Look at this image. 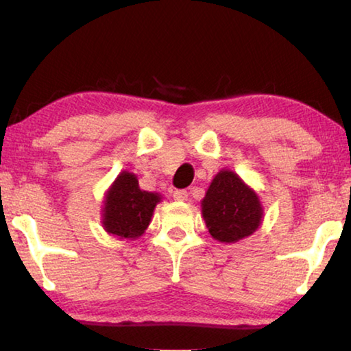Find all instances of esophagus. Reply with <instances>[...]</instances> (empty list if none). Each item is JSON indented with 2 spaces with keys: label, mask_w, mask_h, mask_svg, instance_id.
<instances>
[{
  "label": "esophagus",
  "mask_w": 351,
  "mask_h": 351,
  "mask_svg": "<svg viewBox=\"0 0 351 351\" xmlns=\"http://www.w3.org/2000/svg\"><path fill=\"white\" fill-rule=\"evenodd\" d=\"M187 197H189L187 190H175L173 192V198L178 201H186Z\"/></svg>",
  "instance_id": "1"
}]
</instances>
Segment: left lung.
<instances>
[{"label": "left lung", "mask_w": 351, "mask_h": 351, "mask_svg": "<svg viewBox=\"0 0 351 351\" xmlns=\"http://www.w3.org/2000/svg\"><path fill=\"white\" fill-rule=\"evenodd\" d=\"M203 217L213 239L234 243L251 235L261 223L260 201L234 171L213 178L203 199Z\"/></svg>", "instance_id": "1"}]
</instances>
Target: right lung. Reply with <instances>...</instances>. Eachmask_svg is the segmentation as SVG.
Instances as JSON below:
<instances>
[{
  "mask_svg": "<svg viewBox=\"0 0 351 351\" xmlns=\"http://www.w3.org/2000/svg\"><path fill=\"white\" fill-rule=\"evenodd\" d=\"M161 199L156 193L139 189L133 173L117 176L105 199L104 226L121 239H138L150 224L154 206Z\"/></svg>",
  "mask_w": 351,
  "mask_h": 351,
  "instance_id": "obj_1",
  "label": "right lung"
}]
</instances>
